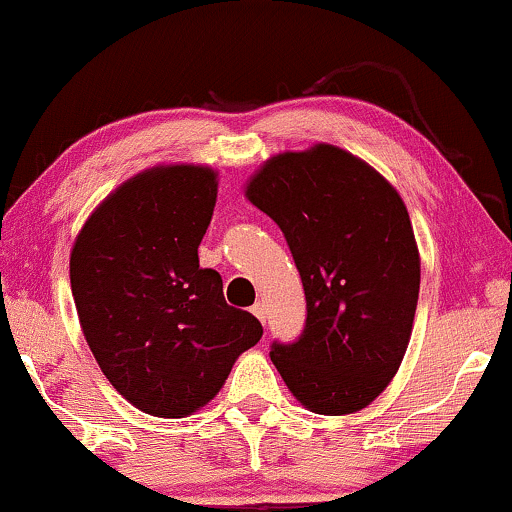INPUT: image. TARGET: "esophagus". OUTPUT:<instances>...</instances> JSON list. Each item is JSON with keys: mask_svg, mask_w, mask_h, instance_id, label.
<instances>
[{"mask_svg": "<svg viewBox=\"0 0 512 512\" xmlns=\"http://www.w3.org/2000/svg\"><path fill=\"white\" fill-rule=\"evenodd\" d=\"M250 312L252 314H255L257 316V319H260L262 323H267V319H269V312H267V304H264V302H255V304H252V309H250Z\"/></svg>", "mask_w": 512, "mask_h": 512, "instance_id": "1", "label": "esophagus"}]
</instances>
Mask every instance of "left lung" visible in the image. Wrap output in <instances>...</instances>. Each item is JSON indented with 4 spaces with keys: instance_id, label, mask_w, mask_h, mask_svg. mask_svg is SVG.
Returning a JSON list of instances; mask_svg holds the SVG:
<instances>
[{
    "instance_id": "left-lung-1",
    "label": "left lung",
    "mask_w": 512,
    "mask_h": 512,
    "mask_svg": "<svg viewBox=\"0 0 512 512\" xmlns=\"http://www.w3.org/2000/svg\"><path fill=\"white\" fill-rule=\"evenodd\" d=\"M245 196L274 219L300 271V338L271 342L288 390L314 413H354L394 378L409 345L420 260L404 200L342 148L281 153Z\"/></svg>"
}]
</instances>
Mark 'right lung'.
I'll list each match as a JSON object with an SVG mask.
<instances>
[{
	"label": "right lung",
	"mask_w": 512,
	"mask_h": 512,
	"mask_svg": "<svg viewBox=\"0 0 512 512\" xmlns=\"http://www.w3.org/2000/svg\"><path fill=\"white\" fill-rule=\"evenodd\" d=\"M217 200L200 165L153 167L96 208L70 252L84 338L129 404L181 418L215 397L262 323L226 304L222 276L198 264Z\"/></svg>",
	"instance_id": "obj_1"
}]
</instances>
